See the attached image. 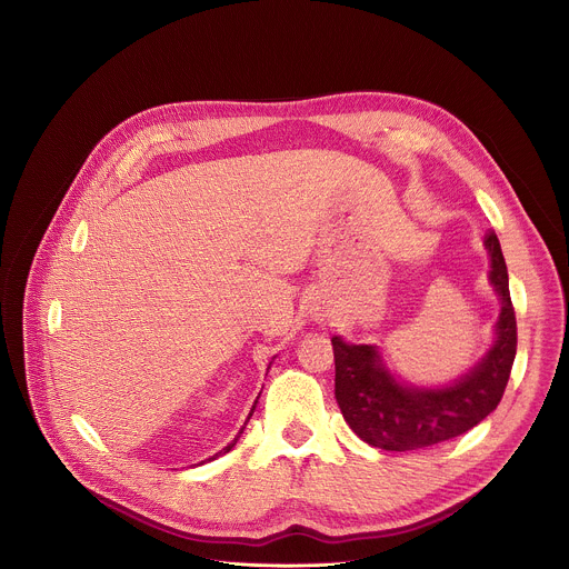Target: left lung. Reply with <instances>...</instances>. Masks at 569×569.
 <instances>
[{
    "mask_svg": "<svg viewBox=\"0 0 569 569\" xmlns=\"http://www.w3.org/2000/svg\"><path fill=\"white\" fill-rule=\"evenodd\" d=\"M483 243L490 254V283L501 297L497 341L452 386H403L388 372L375 346L332 337L335 397L346 423L366 443L390 452L430 448L472 430L501 403L517 357V317L499 237L488 232Z\"/></svg>",
    "mask_w": 569,
    "mask_h": 569,
    "instance_id": "left-lung-1",
    "label": "left lung"
}]
</instances>
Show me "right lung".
Wrapping results in <instances>:
<instances>
[{"label":"right lung","mask_w":569,"mask_h":569,"mask_svg":"<svg viewBox=\"0 0 569 569\" xmlns=\"http://www.w3.org/2000/svg\"><path fill=\"white\" fill-rule=\"evenodd\" d=\"M254 406H257V401H254ZM254 406H252V410H250V415H248V419H250V417H252V412H254ZM246 423H248V421H246ZM246 423H243V428H246ZM243 428H241V430H239V435H237V437H234V441H232V443H228V446H226V448H223V450H221V452H217V455H214V457H212V459H217V457H221V455H226V452H230V450H232V448H234V443H237V441H239V437H241V432H243ZM208 461H210V459H208Z\"/></svg>","instance_id":"right-lung-1"}]
</instances>
